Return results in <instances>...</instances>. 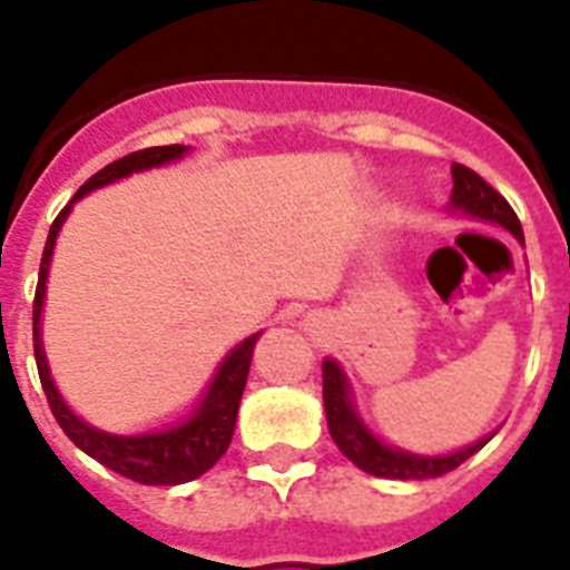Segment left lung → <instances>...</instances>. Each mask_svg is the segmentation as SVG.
Masks as SVG:
<instances>
[{
  "instance_id": "8db88e82",
  "label": "left lung",
  "mask_w": 570,
  "mask_h": 570,
  "mask_svg": "<svg viewBox=\"0 0 570 570\" xmlns=\"http://www.w3.org/2000/svg\"><path fill=\"white\" fill-rule=\"evenodd\" d=\"M451 178H454L451 207L463 209V213L474 215V218H483V222L500 224V227H505L522 240V227L517 213L483 176H476L465 164H451ZM323 406H326V423H330V434L337 449L357 469L368 471L374 476H389V480H429V476L449 474V471L465 463L474 451H480L491 440H476L469 449L443 454V458H417V454H409V451L383 445L381 440L368 434V429L361 423L355 409H352L346 377H343L341 366L335 361L323 363Z\"/></svg>"
}]
</instances>
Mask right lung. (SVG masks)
I'll return each mask as SVG.
<instances>
[{
    "instance_id": "right-lung-1",
    "label": "right lung",
    "mask_w": 570,
    "mask_h": 570,
    "mask_svg": "<svg viewBox=\"0 0 570 570\" xmlns=\"http://www.w3.org/2000/svg\"><path fill=\"white\" fill-rule=\"evenodd\" d=\"M184 153H187L184 145L147 147V150L130 153V156L107 164L105 170H99L96 176L87 178L79 187V193L73 196V202L85 196V193H90V189L105 187V184L130 176V173L136 170H147V167H158V164H167L173 161V158H181ZM73 202L61 209V213L56 215V222L50 224L48 244H45L42 264H39V284H36L33 297V355L50 412H53L56 423L61 425V432L68 434L85 454H90V458L99 460L101 465H107V469L116 471V474L127 476L132 483H189V480H196L204 471L213 469V465L222 460L224 451L229 449V440H233L235 432V417H238L240 394H244V386H247L249 361H253V346L255 341H258V335L247 337L240 346H235L233 352H229V357L222 363L218 374H215V381L209 383V392L204 394L198 412L193 414L187 423L176 425V429H167V432L156 434H141V438H116V434H105L99 432V429H94V425L81 423V420L65 406V400L59 397V392H56L53 381H50L48 361H45L42 341H39V315H42L45 278H48L50 255H53V244L56 235H59L61 222L68 218Z\"/></svg>"
}]
</instances>
